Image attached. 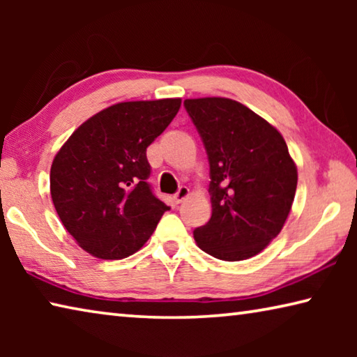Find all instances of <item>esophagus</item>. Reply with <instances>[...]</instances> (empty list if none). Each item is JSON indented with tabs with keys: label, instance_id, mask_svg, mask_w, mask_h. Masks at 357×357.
<instances>
[{
	"label": "esophagus",
	"instance_id": "1",
	"mask_svg": "<svg viewBox=\"0 0 357 357\" xmlns=\"http://www.w3.org/2000/svg\"><path fill=\"white\" fill-rule=\"evenodd\" d=\"M189 193H190V190H189V187H185V185H181L179 189H178V192L174 193V202L176 203H183L187 197H189Z\"/></svg>",
	"mask_w": 357,
	"mask_h": 357
}]
</instances>
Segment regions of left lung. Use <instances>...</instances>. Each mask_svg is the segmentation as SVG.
Returning <instances> with one entry per match:
<instances>
[{"instance_id":"8db88e82","label":"left lung","mask_w":357,"mask_h":357,"mask_svg":"<svg viewBox=\"0 0 357 357\" xmlns=\"http://www.w3.org/2000/svg\"><path fill=\"white\" fill-rule=\"evenodd\" d=\"M209 162L213 214L193 229L198 247L223 261L255 257L280 233L298 170L280 132L225 98L185 99Z\"/></svg>"}]
</instances>
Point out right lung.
I'll list each match as a JSON object with an SVG mask.
<instances>
[{
	"instance_id": "add662e5",
	"label": "right lung",
	"mask_w": 357,
	"mask_h": 357,
	"mask_svg": "<svg viewBox=\"0 0 357 357\" xmlns=\"http://www.w3.org/2000/svg\"><path fill=\"white\" fill-rule=\"evenodd\" d=\"M179 107L181 99L121 102L84 121L58 151L52 200L83 250L102 259L129 257L170 209L146 181V148Z\"/></svg>"
}]
</instances>
